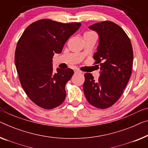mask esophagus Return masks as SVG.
I'll return each mask as SVG.
<instances>
[{"label": "esophagus", "instance_id": "1", "mask_svg": "<svg viewBox=\"0 0 148 148\" xmlns=\"http://www.w3.org/2000/svg\"><path fill=\"white\" fill-rule=\"evenodd\" d=\"M74 72H75V73H76V74H82V72L80 71V70L77 69V70H75Z\"/></svg>", "mask_w": 148, "mask_h": 148}]
</instances>
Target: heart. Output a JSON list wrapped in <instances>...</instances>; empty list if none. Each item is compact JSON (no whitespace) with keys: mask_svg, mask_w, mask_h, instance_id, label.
<instances>
[{"mask_svg":"<svg viewBox=\"0 0 148 148\" xmlns=\"http://www.w3.org/2000/svg\"><path fill=\"white\" fill-rule=\"evenodd\" d=\"M94 34L93 32H86L84 34Z\"/></svg>","mask_w":148,"mask_h":148,"instance_id":"b5f03b06","label":"heart"}]
</instances>
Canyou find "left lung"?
<instances>
[{"label": "left lung", "mask_w": 148, "mask_h": 148, "mask_svg": "<svg viewBox=\"0 0 148 148\" xmlns=\"http://www.w3.org/2000/svg\"><path fill=\"white\" fill-rule=\"evenodd\" d=\"M89 28L98 32L100 38L94 59V64L100 66V76L95 81L92 74L86 73L84 92L92 106L108 108L122 96L131 76L132 43L124 30L113 22L102 21Z\"/></svg>", "instance_id": "1"}]
</instances>
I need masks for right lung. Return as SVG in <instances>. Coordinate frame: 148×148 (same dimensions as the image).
Returning <instances> with one entry per match:
<instances>
[{
    "label": "right lung",
    "instance_id": "add662e5",
    "mask_svg": "<svg viewBox=\"0 0 148 148\" xmlns=\"http://www.w3.org/2000/svg\"><path fill=\"white\" fill-rule=\"evenodd\" d=\"M80 26L41 19L28 26L18 41L14 61L20 82L30 100L42 108L53 109L65 100L66 84L74 70L56 68L54 72L52 58L55 53H61Z\"/></svg>",
    "mask_w": 148,
    "mask_h": 148
}]
</instances>
